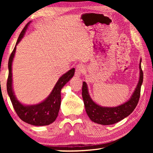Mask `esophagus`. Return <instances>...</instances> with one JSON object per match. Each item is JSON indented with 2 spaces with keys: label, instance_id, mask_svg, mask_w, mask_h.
I'll return each mask as SVG.
<instances>
[{
  "label": "esophagus",
  "instance_id": "1",
  "mask_svg": "<svg viewBox=\"0 0 153 153\" xmlns=\"http://www.w3.org/2000/svg\"><path fill=\"white\" fill-rule=\"evenodd\" d=\"M85 71V67L82 64L77 65L76 67V71H75V76L77 77H79Z\"/></svg>",
  "mask_w": 153,
  "mask_h": 153
}]
</instances>
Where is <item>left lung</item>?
Returning <instances> with one entry per match:
<instances>
[{"label":"left lung","mask_w":153,"mask_h":153,"mask_svg":"<svg viewBox=\"0 0 153 153\" xmlns=\"http://www.w3.org/2000/svg\"><path fill=\"white\" fill-rule=\"evenodd\" d=\"M141 62L142 59H140L139 64V80L133 94L126 102L117 107H102L97 104L90 97L86 82H83L82 98L87 115L92 121L100 125H112L123 120L133 112L138 102L141 86L143 82V72L141 68Z\"/></svg>","instance_id":"left-lung-1"}]
</instances>
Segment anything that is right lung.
<instances>
[{"instance_id": "obj_1", "label": "right lung", "mask_w": 153, "mask_h": 153, "mask_svg": "<svg viewBox=\"0 0 153 153\" xmlns=\"http://www.w3.org/2000/svg\"><path fill=\"white\" fill-rule=\"evenodd\" d=\"M30 23L31 22L27 23V24L22 31L13 51L9 57L8 63L9 77L7 84V93L9 96L15 112L17 113L21 120L25 123L36 126H48L53 123L57 117L61 107V89L74 77L75 69L72 68L59 77L51 94L41 102L36 105H24L17 100L13 88L12 64L16 51V46L24 38Z\"/></svg>"}]
</instances>
